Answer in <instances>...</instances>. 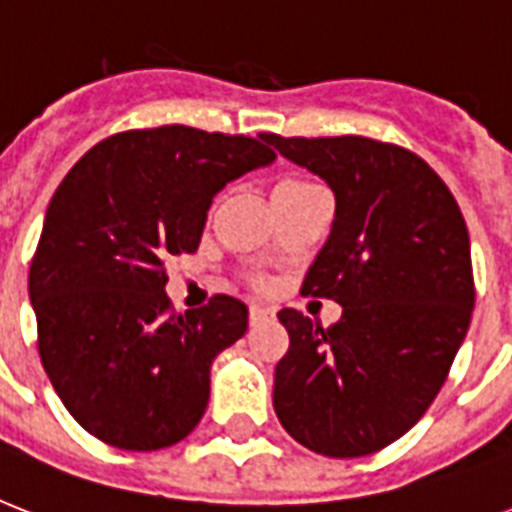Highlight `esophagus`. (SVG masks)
<instances>
[{"mask_svg":"<svg viewBox=\"0 0 512 512\" xmlns=\"http://www.w3.org/2000/svg\"><path fill=\"white\" fill-rule=\"evenodd\" d=\"M273 319V311L263 308V305H249V324L257 327V324H263V321Z\"/></svg>","mask_w":512,"mask_h":512,"instance_id":"34e87169","label":"esophagus"}]
</instances>
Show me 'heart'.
Here are the masks:
<instances>
[{"label": "heart", "instance_id": "obj_1", "mask_svg": "<svg viewBox=\"0 0 512 512\" xmlns=\"http://www.w3.org/2000/svg\"><path fill=\"white\" fill-rule=\"evenodd\" d=\"M311 188H319V185H313L311 180H303V177H284L273 188V196H292V193H305Z\"/></svg>", "mask_w": 512, "mask_h": 512}]
</instances>
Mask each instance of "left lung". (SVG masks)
Returning a JSON list of instances; mask_svg holds the SVG:
<instances>
[{
  "mask_svg": "<svg viewBox=\"0 0 512 512\" xmlns=\"http://www.w3.org/2000/svg\"><path fill=\"white\" fill-rule=\"evenodd\" d=\"M263 138L335 191L332 233L303 295L342 305L332 327L279 311L289 350L273 409L311 452H380L428 412L468 335V225L444 180L406 148L358 135Z\"/></svg>",
  "mask_w": 512,
  "mask_h": 512,
  "instance_id": "left-lung-1",
  "label": "left lung"
}]
</instances>
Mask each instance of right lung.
Wrapping results in <instances>:
<instances>
[{"instance_id":"obj_1","label":"right lung","mask_w":512,"mask_h":512,"mask_svg":"<svg viewBox=\"0 0 512 512\" xmlns=\"http://www.w3.org/2000/svg\"><path fill=\"white\" fill-rule=\"evenodd\" d=\"M273 159L263 135L167 124L111 135L58 185L28 297L52 388L103 444L154 452L199 425L209 366L244 337L247 305L215 295L172 313L164 260L196 252L215 193Z\"/></svg>"}]
</instances>
